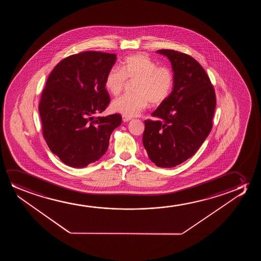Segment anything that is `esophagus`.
Instances as JSON below:
<instances>
[{
  "label": "esophagus",
  "instance_id": "esophagus-1",
  "mask_svg": "<svg viewBox=\"0 0 261 261\" xmlns=\"http://www.w3.org/2000/svg\"><path fill=\"white\" fill-rule=\"evenodd\" d=\"M122 119H123V121L124 122H128L131 120V118H127V117H125V116H123L122 117Z\"/></svg>",
  "mask_w": 261,
  "mask_h": 261
}]
</instances>
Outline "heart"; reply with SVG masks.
Returning a JSON list of instances; mask_svg holds the SVG:
<instances>
[{
	"mask_svg": "<svg viewBox=\"0 0 261 261\" xmlns=\"http://www.w3.org/2000/svg\"><path fill=\"white\" fill-rule=\"evenodd\" d=\"M121 69L112 68L108 72L104 86L111 95L121 93L126 80L136 81L133 95H125L115 100L111 109L120 114L133 118L151 106H159L168 99L171 93L174 77L171 70L158 64L144 54L125 58Z\"/></svg>",
	"mask_w": 261,
	"mask_h": 261,
	"instance_id": "b5f03b06",
	"label": "heart"
}]
</instances>
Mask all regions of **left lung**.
Wrapping results in <instances>:
<instances>
[{
    "label": "left lung",
    "instance_id": "obj_1",
    "mask_svg": "<svg viewBox=\"0 0 261 261\" xmlns=\"http://www.w3.org/2000/svg\"><path fill=\"white\" fill-rule=\"evenodd\" d=\"M170 61L174 85L168 99L145 120L143 146L160 168H173L193 156L212 128L216 95L198 61L174 50H159Z\"/></svg>",
    "mask_w": 261,
    "mask_h": 261
}]
</instances>
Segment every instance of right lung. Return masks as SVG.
<instances>
[{"mask_svg": "<svg viewBox=\"0 0 261 261\" xmlns=\"http://www.w3.org/2000/svg\"><path fill=\"white\" fill-rule=\"evenodd\" d=\"M117 55L84 51L58 63L42 93L43 135L53 153L72 168H85L107 151L119 114L98 117L110 103L105 77Z\"/></svg>", "mask_w": 261, "mask_h": 261, "instance_id": "obj_1", "label": "right lung"}]
</instances>
